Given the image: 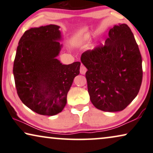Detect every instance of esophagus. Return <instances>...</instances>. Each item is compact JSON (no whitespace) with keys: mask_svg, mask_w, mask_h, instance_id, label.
I'll use <instances>...</instances> for the list:
<instances>
[{"mask_svg":"<svg viewBox=\"0 0 153 153\" xmlns=\"http://www.w3.org/2000/svg\"><path fill=\"white\" fill-rule=\"evenodd\" d=\"M79 72H80V74L82 75H85V73L87 72V68H86L85 66L81 65L80 69H79Z\"/></svg>","mask_w":153,"mask_h":153,"instance_id":"1","label":"esophagus"}]
</instances>
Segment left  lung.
<instances>
[{
	"label": "left lung",
	"instance_id": "obj_1",
	"mask_svg": "<svg viewBox=\"0 0 153 153\" xmlns=\"http://www.w3.org/2000/svg\"><path fill=\"white\" fill-rule=\"evenodd\" d=\"M81 62L92 104L100 110L122 111L140 89L143 70L138 45L126 24L114 25L104 46L84 52Z\"/></svg>",
	"mask_w": 153,
	"mask_h": 153
}]
</instances>
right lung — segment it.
Returning a JSON list of instances; mask_svg holds the SVG:
<instances>
[{
    "label": "right lung",
    "instance_id": "right-lung-1",
    "mask_svg": "<svg viewBox=\"0 0 153 153\" xmlns=\"http://www.w3.org/2000/svg\"><path fill=\"white\" fill-rule=\"evenodd\" d=\"M59 28L51 24L25 31L14 62L19 98L41 115L54 116L63 110L74 77L79 74V62L66 65L56 58L62 46Z\"/></svg>",
    "mask_w": 153,
    "mask_h": 153
}]
</instances>
